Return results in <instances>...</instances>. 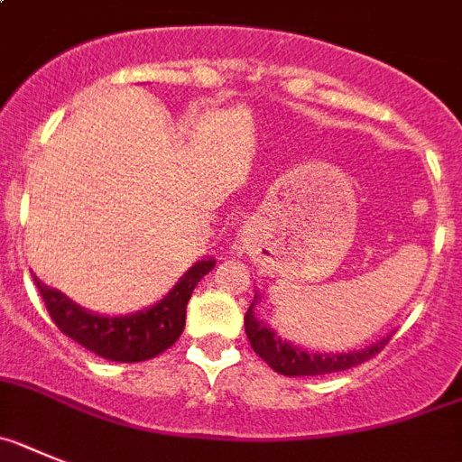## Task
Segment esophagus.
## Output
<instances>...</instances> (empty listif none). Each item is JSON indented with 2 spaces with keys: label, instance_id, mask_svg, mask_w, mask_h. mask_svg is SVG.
I'll list each match as a JSON object with an SVG mask.
<instances>
[{
  "label": "esophagus",
  "instance_id": "esophagus-1",
  "mask_svg": "<svg viewBox=\"0 0 462 462\" xmlns=\"http://www.w3.org/2000/svg\"><path fill=\"white\" fill-rule=\"evenodd\" d=\"M242 235L246 236V239H248V236H254V226H248V223H246V226H244V230H242Z\"/></svg>",
  "mask_w": 462,
  "mask_h": 462
}]
</instances>
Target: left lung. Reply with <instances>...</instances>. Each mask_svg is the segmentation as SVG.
Masks as SVG:
<instances>
[{"instance_id": "obj_1", "label": "left lung", "mask_w": 462, "mask_h": 462, "mask_svg": "<svg viewBox=\"0 0 462 462\" xmlns=\"http://www.w3.org/2000/svg\"><path fill=\"white\" fill-rule=\"evenodd\" d=\"M258 302V295L254 298L251 307H248L246 316H244V328H246V337L251 342V348L258 353L264 363L270 365L272 370L286 376H319L330 374V372L351 370L356 365L370 360L372 356L381 351L391 342V335L374 342L372 346H365L360 351L348 353H309L302 348L292 346V344L283 342L281 337H276L274 330L260 323L254 314V307Z\"/></svg>"}]
</instances>
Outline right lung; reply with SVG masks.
I'll use <instances>...</instances> for the list:
<instances>
[{"label": "right lung", "mask_w": 462, "mask_h": 462, "mask_svg": "<svg viewBox=\"0 0 462 462\" xmlns=\"http://www.w3.org/2000/svg\"><path fill=\"white\" fill-rule=\"evenodd\" d=\"M214 264L216 260L211 258L199 260L167 292V298L151 309L118 319L90 314L60 291L43 286L39 279H34V283L46 302L48 314L62 335L71 337L88 351L97 353L99 358L116 363H142L167 351L181 337L186 328L188 300L199 279L214 270Z\"/></svg>", "instance_id": "add662e5"}]
</instances>
